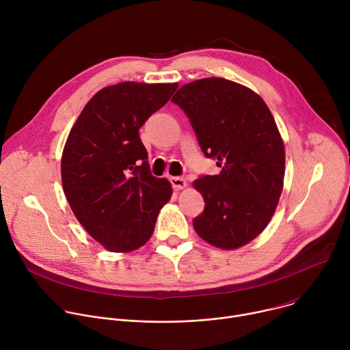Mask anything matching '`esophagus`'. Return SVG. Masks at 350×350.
I'll return each instance as SVG.
<instances>
[{"instance_id": "34e87169", "label": "esophagus", "mask_w": 350, "mask_h": 350, "mask_svg": "<svg viewBox=\"0 0 350 350\" xmlns=\"http://www.w3.org/2000/svg\"><path fill=\"white\" fill-rule=\"evenodd\" d=\"M170 183L176 189H183L188 185V183L181 177H170Z\"/></svg>"}]
</instances>
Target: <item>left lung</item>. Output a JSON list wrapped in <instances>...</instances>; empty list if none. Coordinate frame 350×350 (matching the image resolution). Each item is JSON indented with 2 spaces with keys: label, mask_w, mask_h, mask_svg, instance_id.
Returning <instances> with one entry per match:
<instances>
[{
  "label": "left lung",
  "mask_w": 350,
  "mask_h": 350,
  "mask_svg": "<svg viewBox=\"0 0 350 350\" xmlns=\"http://www.w3.org/2000/svg\"><path fill=\"white\" fill-rule=\"evenodd\" d=\"M172 101L189 118L206 158L221 167L192 183L205 199L193 228L216 247L238 249L267 227L284 188L285 148L275 120L259 94L221 77L187 83Z\"/></svg>",
  "instance_id": "left-lung-1"
}]
</instances>
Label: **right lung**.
<instances>
[{"label":"right lung","mask_w":350,"mask_h":350,"mask_svg":"<svg viewBox=\"0 0 350 350\" xmlns=\"http://www.w3.org/2000/svg\"><path fill=\"white\" fill-rule=\"evenodd\" d=\"M177 87L135 81L104 87L68 135L61 159L65 196L79 223L109 252L145 245L170 201L172 184L149 172L138 130Z\"/></svg>","instance_id":"right-lung-1"}]
</instances>
